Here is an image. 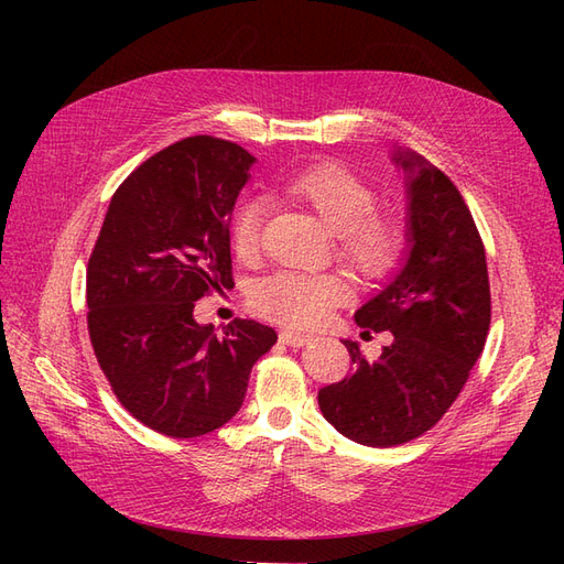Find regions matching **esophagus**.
Listing matches in <instances>:
<instances>
[{
  "label": "esophagus",
  "mask_w": 564,
  "mask_h": 564,
  "mask_svg": "<svg viewBox=\"0 0 564 564\" xmlns=\"http://www.w3.org/2000/svg\"><path fill=\"white\" fill-rule=\"evenodd\" d=\"M280 338H282V344L292 346V348L308 346L311 340H313V336H308V334H299V332H292V329H284V332L280 334Z\"/></svg>",
  "instance_id": "obj_1"
}]
</instances>
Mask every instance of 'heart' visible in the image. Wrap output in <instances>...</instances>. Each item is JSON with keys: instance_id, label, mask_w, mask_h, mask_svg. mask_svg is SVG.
<instances>
[{"instance_id": "b5f03b06", "label": "heart", "mask_w": 564, "mask_h": 564, "mask_svg": "<svg viewBox=\"0 0 564 564\" xmlns=\"http://www.w3.org/2000/svg\"><path fill=\"white\" fill-rule=\"evenodd\" d=\"M292 193L308 204L319 220L336 235L338 259L357 275L381 280L395 270L404 249V235L395 220L373 214L377 193L352 172L322 164L292 181ZM265 202L251 197L237 207L230 224V245L240 259L259 251ZM350 294L348 282L336 272L280 270L251 286L253 311L294 327H317L334 305Z\"/></svg>"}]
</instances>
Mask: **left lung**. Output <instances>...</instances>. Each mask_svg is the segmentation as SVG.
<instances>
[{
	"label": "left lung",
	"instance_id": "obj_1",
	"mask_svg": "<svg viewBox=\"0 0 564 564\" xmlns=\"http://www.w3.org/2000/svg\"><path fill=\"white\" fill-rule=\"evenodd\" d=\"M404 174L406 249L400 270L362 308L357 327L390 332L377 362L344 340L352 373L317 392L324 419L352 442L395 447L431 431L466 386L489 319L480 232L456 185L412 150L390 155Z\"/></svg>",
	"mask_w": 564,
	"mask_h": 564
}]
</instances>
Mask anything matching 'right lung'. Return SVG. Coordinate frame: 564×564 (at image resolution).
I'll list each match as a JSON object with an SVG mask.
<instances>
[{
  "label": "right lung",
  "instance_id": "obj_1",
  "mask_svg": "<svg viewBox=\"0 0 564 564\" xmlns=\"http://www.w3.org/2000/svg\"><path fill=\"white\" fill-rule=\"evenodd\" d=\"M256 158L191 135L117 187L87 268L89 336L117 400L148 429L199 437L245 402L272 327L232 319L216 334L195 301L232 284L230 216Z\"/></svg>",
  "mask_w": 564,
  "mask_h": 564
}]
</instances>
